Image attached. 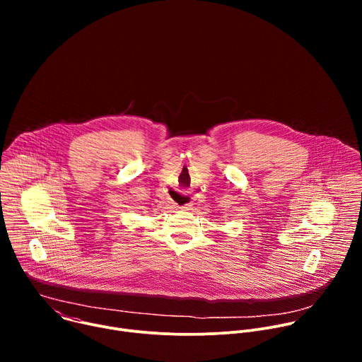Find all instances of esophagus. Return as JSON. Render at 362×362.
<instances>
[{
  "mask_svg": "<svg viewBox=\"0 0 362 362\" xmlns=\"http://www.w3.org/2000/svg\"><path fill=\"white\" fill-rule=\"evenodd\" d=\"M175 206L177 209H182V211H189L190 209V206H192V203L186 199V197H183V196H180L179 197V203H175Z\"/></svg>",
  "mask_w": 362,
  "mask_h": 362,
  "instance_id": "1",
  "label": "esophagus"
}]
</instances>
